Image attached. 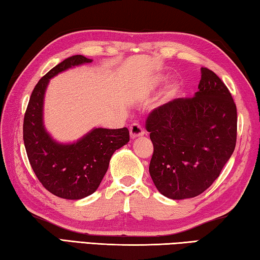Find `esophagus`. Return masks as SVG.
<instances>
[{
  "mask_svg": "<svg viewBox=\"0 0 260 260\" xmlns=\"http://www.w3.org/2000/svg\"><path fill=\"white\" fill-rule=\"evenodd\" d=\"M129 134L132 139L140 138V136L144 135V129L139 124H133L129 127Z\"/></svg>",
  "mask_w": 260,
  "mask_h": 260,
  "instance_id": "34e87169",
  "label": "esophagus"
}]
</instances>
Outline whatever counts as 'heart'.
<instances>
[{
    "mask_svg": "<svg viewBox=\"0 0 260 260\" xmlns=\"http://www.w3.org/2000/svg\"><path fill=\"white\" fill-rule=\"evenodd\" d=\"M164 81H165V78L164 77H162V76H156V77L152 78L151 83H152V86H159ZM180 90H181V87H180L179 83H173V85H171L169 89H167L166 98L167 99L175 98V96H177L180 93Z\"/></svg>",
    "mask_w": 260,
    "mask_h": 260,
    "instance_id": "1",
    "label": "heart"
}]
</instances>
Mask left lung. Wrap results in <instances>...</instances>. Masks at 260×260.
I'll return each mask as SVG.
<instances>
[{
	"label": "left lung",
	"instance_id": "obj_1",
	"mask_svg": "<svg viewBox=\"0 0 260 260\" xmlns=\"http://www.w3.org/2000/svg\"><path fill=\"white\" fill-rule=\"evenodd\" d=\"M192 99H175L147 119L153 153L149 173L171 200L199 196L219 177L236 144L237 112L220 78L206 68Z\"/></svg>",
	"mask_w": 260,
	"mask_h": 260
}]
</instances>
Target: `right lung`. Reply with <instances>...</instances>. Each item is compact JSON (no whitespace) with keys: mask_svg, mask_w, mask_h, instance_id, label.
Segmentation results:
<instances>
[{"mask_svg":"<svg viewBox=\"0 0 260 260\" xmlns=\"http://www.w3.org/2000/svg\"><path fill=\"white\" fill-rule=\"evenodd\" d=\"M91 61L85 56L76 55L51 69L34 87L24 117V144L29 164L42 186L65 200H81L96 191L113 152L129 141L126 127L93 128L73 143L57 142L46 129L43 101L50 79Z\"/></svg>","mask_w":260,"mask_h":260,"instance_id":"obj_1","label":"right lung"}]
</instances>
